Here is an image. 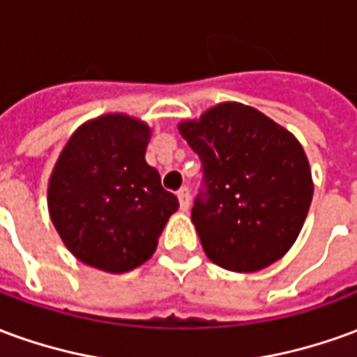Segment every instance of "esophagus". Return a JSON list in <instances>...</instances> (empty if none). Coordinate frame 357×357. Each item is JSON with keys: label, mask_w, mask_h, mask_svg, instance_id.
<instances>
[{"label": "esophagus", "mask_w": 357, "mask_h": 357, "mask_svg": "<svg viewBox=\"0 0 357 357\" xmlns=\"http://www.w3.org/2000/svg\"><path fill=\"white\" fill-rule=\"evenodd\" d=\"M178 199H179V206L183 212L189 210V204H191V195H189V189L187 187H181L178 191Z\"/></svg>", "instance_id": "34e87169"}]
</instances>
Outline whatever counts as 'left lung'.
<instances>
[{
	"instance_id": "8db88e82",
	"label": "left lung",
	"mask_w": 357,
	"mask_h": 357,
	"mask_svg": "<svg viewBox=\"0 0 357 357\" xmlns=\"http://www.w3.org/2000/svg\"><path fill=\"white\" fill-rule=\"evenodd\" d=\"M179 133L201 158L191 220L206 256L239 273L277 262L298 237L314 195L302 145L241 102H222L179 124Z\"/></svg>"
}]
</instances>
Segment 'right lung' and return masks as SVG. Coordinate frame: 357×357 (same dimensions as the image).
Segmentation results:
<instances>
[{
    "label": "right lung",
    "mask_w": 357,
    "mask_h": 357,
    "mask_svg": "<svg viewBox=\"0 0 357 357\" xmlns=\"http://www.w3.org/2000/svg\"><path fill=\"white\" fill-rule=\"evenodd\" d=\"M149 137L147 124L107 114L82 126L59 156L47 191L51 220L88 266L124 273L147 262L179 208L145 162Z\"/></svg>",
    "instance_id": "right-lung-1"
}]
</instances>
